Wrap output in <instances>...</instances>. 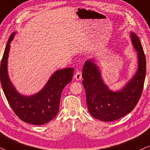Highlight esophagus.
<instances>
[{
	"mask_svg": "<svg viewBox=\"0 0 150 150\" xmlns=\"http://www.w3.org/2000/svg\"><path fill=\"white\" fill-rule=\"evenodd\" d=\"M74 77H75V79L77 81L80 80V79H81V77H82V75H81V72L77 71L76 73H75V75H74Z\"/></svg>",
	"mask_w": 150,
	"mask_h": 150,
	"instance_id": "1",
	"label": "esophagus"
}]
</instances>
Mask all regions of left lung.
Segmentation results:
<instances>
[{
  "label": "left lung",
  "instance_id": "8db88e82",
  "mask_svg": "<svg viewBox=\"0 0 150 150\" xmlns=\"http://www.w3.org/2000/svg\"><path fill=\"white\" fill-rule=\"evenodd\" d=\"M132 42L137 51L138 69L126 86L113 92L103 83L101 73L93 59L83 67L82 83L86 103L91 115L101 121H112L130 112L141 98L146 73V59L142 45L137 34L130 33Z\"/></svg>",
  "mask_w": 150,
  "mask_h": 150
}]
</instances>
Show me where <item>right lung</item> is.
I'll use <instances>...</instances> for the list:
<instances>
[{"label": "right lung", "instance_id": "right-lung-1", "mask_svg": "<svg viewBox=\"0 0 150 150\" xmlns=\"http://www.w3.org/2000/svg\"><path fill=\"white\" fill-rule=\"evenodd\" d=\"M16 33L9 36L0 69L1 83L7 100L13 111L24 122L40 125L51 121L59 111L61 94L73 76L74 69L67 68L55 71L40 91L31 96L22 95L12 85L7 74L10 42Z\"/></svg>", "mask_w": 150, "mask_h": 150}]
</instances>
